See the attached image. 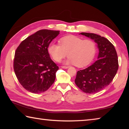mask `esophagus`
<instances>
[{
	"instance_id": "obj_1",
	"label": "esophagus",
	"mask_w": 129,
	"mask_h": 129,
	"mask_svg": "<svg viewBox=\"0 0 129 129\" xmlns=\"http://www.w3.org/2000/svg\"><path fill=\"white\" fill-rule=\"evenodd\" d=\"M61 68L63 69H68L69 68V67H68V66H62Z\"/></svg>"
}]
</instances>
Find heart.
Instances as JSON below:
<instances>
[{"mask_svg":"<svg viewBox=\"0 0 129 129\" xmlns=\"http://www.w3.org/2000/svg\"><path fill=\"white\" fill-rule=\"evenodd\" d=\"M60 44L51 43L48 46V52L56 61H60L68 55L65 62L75 64L78 67H85L90 64L94 57L96 45L93 41L75 36L63 37Z\"/></svg>","mask_w":129,"mask_h":129,"instance_id":"1","label":"heart"}]
</instances>
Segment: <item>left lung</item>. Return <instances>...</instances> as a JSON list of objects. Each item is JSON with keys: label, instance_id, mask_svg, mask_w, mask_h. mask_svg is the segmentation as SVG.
<instances>
[{"label": "left lung", "instance_id": "left-lung-1", "mask_svg": "<svg viewBox=\"0 0 129 129\" xmlns=\"http://www.w3.org/2000/svg\"><path fill=\"white\" fill-rule=\"evenodd\" d=\"M82 35L93 40L97 44V60L87 68L78 71L75 84L82 91L89 94L99 92L108 86L118 69L115 49L108 39L94 34L82 32Z\"/></svg>", "mask_w": 129, "mask_h": 129}]
</instances>
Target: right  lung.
Instances as JSON below:
<instances>
[{"label":"right lung","instance_id":"add662e5","mask_svg":"<svg viewBox=\"0 0 129 129\" xmlns=\"http://www.w3.org/2000/svg\"><path fill=\"white\" fill-rule=\"evenodd\" d=\"M59 34V30H38L17 48L14 61L15 75L30 93L44 92L54 82L58 67L50 58L48 48Z\"/></svg>","mask_w":129,"mask_h":129}]
</instances>
